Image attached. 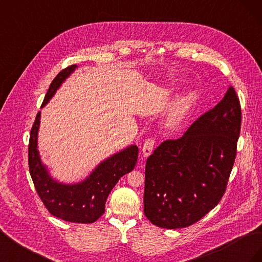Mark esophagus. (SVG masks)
Instances as JSON below:
<instances>
[{
    "label": "esophagus",
    "instance_id": "1",
    "mask_svg": "<svg viewBox=\"0 0 262 262\" xmlns=\"http://www.w3.org/2000/svg\"><path fill=\"white\" fill-rule=\"evenodd\" d=\"M154 145H155V140L153 138L146 139V141L144 142V144H143V149H142V150H143L144 157H147L150 153H152Z\"/></svg>",
    "mask_w": 262,
    "mask_h": 262
}]
</instances>
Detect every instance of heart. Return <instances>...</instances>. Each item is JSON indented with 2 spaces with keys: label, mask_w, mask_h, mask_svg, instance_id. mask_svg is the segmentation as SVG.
I'll use <instances>...</instances> for the list:
<instances>
[{
  "label": "heart",
  "mask_w": 262,
  "mask_h": 262,
  "mask_svg": "<svg viewBox=\"0 0 262 262\" xmlns=\"http://www.w3.org/2000/svg\"><path fill=\"white\" fill-rule=\"evenodd\" d=\"M194 98V94L188 93L182 95L173 102V105L167 114V117H166V123H167L168 126H175L181 122L182 119L185 118L189 112L190 107L192 106Z\"/></svg>",
  "instance_id": "b5f03b06"
}]
</instances>
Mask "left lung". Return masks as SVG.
I'll return each instance as SVG.
<instances>
[{"mask_svg": "<svg viewBox=\"0 0 262 262\" xmlns=\"http://www.w3.org/2000/svg\"><path fill=\"white\" fill-rule=\"evenodd\" d=\"M242 126L241 101L233 86L184 136L158 145L145 165L144 214L163 228L196 223L226 191Z\"/></svg>", "mask_w": 262, "mask_h": 262, "instance_id": "left-lung-1", "label": "left lung"}]
</instances>
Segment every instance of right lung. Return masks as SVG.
<instances>
[{
  "label": "right lung",
  "mask_w": 262,
  "mask_h": 262,
  "mask_svg": "<svg viewBox=\"0 0 262 262\" xmlns=\"http://www.w3.org/2000/svg\"><path fill=\"white\" fill-rule=\"evenodd\" d=\"M76 66L73 64L63 69L54 77L41 107L49 101L61 83L73 72ZM39 123L40 112H38L31 126L28 144L29 172L39 198L53 216L72 223H94L104 214L107 198L118 180L136 167L139 148L136 145H131L122 152L109 157L81 184H59L48 175L38 154L37 134Z\"/></svg>",
  "instance_id": "1"
}]
</instances>
